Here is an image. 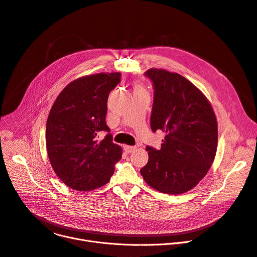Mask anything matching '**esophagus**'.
Here are the masks:
<instances>
[{
    "mask_svg": "<svg viewBox=\"0 0 257 257\" xmlns=\"http://www.w3.org/2000/svg\"><path fill=\"white\" fill-rule=\"evenodd\" d=\"M124 150L126 151V153L130 154L132 152H134L136 150V147H132V146H124Z\"/></svg>",
    "mask_w": 257,
    "mask_h": 257,
    "instance_id": "esophagus-1",
    "label": "esophagus"
}]
</instances>
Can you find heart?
I'll return each instance as SVG.
<instances>
[{
	"label": "heart",
	"instance_id": "1",
	"mask_svg": "<svg viewBox=\"0 0 257 257\" xmlns=\"http://www.w3.org/2000/svg\"><path fill=\"white\" fill-rule=\"evenodd\" d=\"M133 91H134V93L147 92V91H146V89L143 87V85H141V84H139V83H135V84L133 85Z\"/></svg>",
	"mask_w": 257,
	"mask_h": 257
}]
</instances>
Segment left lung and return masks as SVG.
Wrapping results in <instances>:
<instances>
[{
  "instance_id": "left-lung-1",
  "label": "left lung",
  "mask_w": 257,
  "mask_h": 257,
  "mask_svg": "<svg viewBox=\"0 0 257 257\" xmlns=\"http://www.w3.org/2000/svg\"><path fill=\"white\" fill-rule=\"evenodd\" d=\"M154 87L151 128L166 133L160 150L147 147L141 169L146 183L166 194L191 190L207 175L218 144L217 118L207 97L184 76L151 68Z\"/></svg>"
}]
</instances>
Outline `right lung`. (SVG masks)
<instances>
[{
  "mask_svg": "<svg viewBox=\"0 0 257 257\" xmlns=\"http://www.w3.org/2000/svg\"><path fill=\"white\" fill-rule=\"evenodd\" d=\"M121 80V73L79 77L57 97L46 122V150L56 175L77 191H91L109 182L122 148L111 134L98 141L105 122L107 98Z\"/></svg>",
  "mask_w": 257,
  "mask_h": 257,
  "instance_id": "add662e5",
  "label": "right lung"
}]
</instances>
